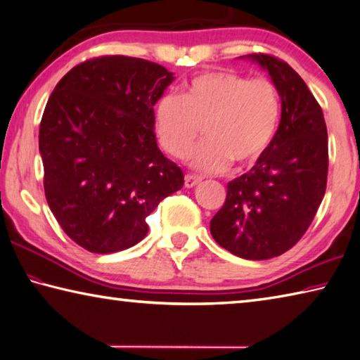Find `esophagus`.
I'll use <instances>...</instances> for the list:
<instances>
[{"instance_id":"obj_1","label":"esophagus","mask_w":360,"mask_h":360,"mask_svg":"<svg viewBox=\"0 0 360 360\" xmlns=\"http://www.w3.org/2000/svg\"><path fill=\"white\" fill-rule=\"evenodd\" d=\"M201 176H195V174H186V179H184V186L187 187V188H191V187H195L198 184V182H201Z\"/></svg>"}]
</instances>
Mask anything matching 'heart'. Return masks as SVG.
Listing matches in <instances>:
<instances>
[{
    "label": "heart",
    "instance_id": "b5f03b06",
    "mask_svg": "<svg viewBox=\"0 0 360 360\" xmlns=\"http://www.w3.org/2000/svg\"><path fill=\"white\" fill-rule=\"evenodd\" d=\"M280 99L267 78H247L234 70H207L167 94L155 105L154 126L163 151L176 159L191 153L202 127L206 140L188 163L198 172L219 173L230 165L258 160L271 145Z\"/></svg>",
    "mask_w": 360,
    "mask_h": 360
}]
</instances>
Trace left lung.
<instances>
[{
  "mask_svg": "<svg viewBox=\"0 0 360 360\" xmlns=\"http://www.w3.org/2000/svg\"><path fill=\"white\" fill-rule=\"evenodd\" d=\"M282 99L276 135L250 172L228 182L211 220L215 243L236 257L269 259L290 250L311 225L328 184V127L305 82L277 56L250 55Z\"/></svg>",
  "mask_w": 360,
  "mask_h": 360,
  "instance_id": "left-lung-1",
  "label": "left lung"
}]
</instances>
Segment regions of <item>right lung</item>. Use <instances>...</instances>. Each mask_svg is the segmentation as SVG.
Instances as JSON below:
<instances>
[{"instance_id":"add662e5","label":"right lung","mask_w":360,"mask_h":360,"mask_svg":"<svg viewBox=\"0 0 360 360\" xmlns=\"http://www.w3.org/2000/svg\"><path fill=\"white\" fill-rule=\"evenodd\" d=\"M172 82L160 64L103 55L72 68L51 93L39 127L45 198L84 250L139 244L148 215L184 186L154 134L153 107Z\"/></svg>"}]
</instances>
